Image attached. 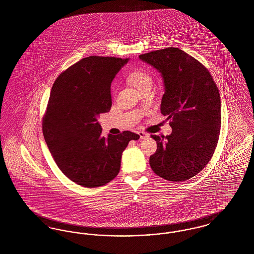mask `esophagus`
<instances>
[{
    "instance_id": "esophagus-1",
    "label": "esophagus",
    "mask_w": 254,
    "mask_h": 254,
    "mask_svg": "<svg viewBox=\"0 0 254 254\" xmlns=\"http://www.w3.org/2000/svg\"><path fill=\"white\" fill-rule=\"evenodd\" d=\"M139 136H140L141 139H145L146 137H148V134L144 132V131H140V132H139Z\"/></svg>"
}]
</instances>
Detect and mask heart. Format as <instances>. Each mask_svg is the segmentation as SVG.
Listing matches in <instances>:
<instances>
[{"mask_svg":"<svg viewBox=\"0 0 254 254\" xmlns=\"http://www.w3.org/2000/svg\"><path fill=\"white\" fill-rule=\"evenodd\" d=\"M127 81L136 88H140L145 85H151L152 79L149 73L145 69H135L127 76Z\"/></svg>","mask_w":254,"mask_h":254,"instance_id":"obj_1","label":"heart"}]
</instances>
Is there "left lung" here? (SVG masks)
<instances>
[{
    "label": "left lung",
    "mask_w": 254,
    "mask_h": 254,
    "mask_svg": "<svg viewBox=\"0 0 254 254\" xmlns=\"http://www.w3.org/2000/svg\"><path fill=\"white\" fill-rule=\"evenodd\" d=\"M141 60L162 73L166 91L161 113L168 116L170 135H152L157 149L149 165L158 176L186 181L208 164L221 130V100L211 74L182 49L169 47L141 54Z\"/></svg>",
    "instance_id": "obj_1"
}]
</instances>
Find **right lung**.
I'll return each instance as SVG.
<instances>
[{
	"label": "right lung",
	"instance_id": "obj_1",
	"mask_svg": "<svg viewBox=\"0 0 254 254\" xmlns=\"http://www.w3.org/2000/svg\"><path fill=\"white\" fill-rule=\"evenodd\" d=\"M128 59L89 56L61 73L52 85L43 134L61 171L85 188H98L119 173L123 151L140 136L126 130L102 136L97 122L111 108L110 85Z\"/></svg>",
	"mask_w": 254,
	"mask_h": 254
}]
</instances>
